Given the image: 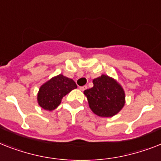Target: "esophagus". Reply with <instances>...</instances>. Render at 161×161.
Instances as JSON below:
<instances>
[{
    "label": "esophagus",
    "instance_id": "obj_1",
    "mask_svg": "<svg viewBox=\"0 0 161 161\" xmlns=\"http://www.w3.org/2000/svg\"><path fill=\"white\" fill-rule=\"evenodd\" d=\"M87 88V86H82V87H79V89L81 90V91H84V90H86Z\"/></svg>",
    "mask_w": 161,
    "mask_h": 161
}]
</instances>
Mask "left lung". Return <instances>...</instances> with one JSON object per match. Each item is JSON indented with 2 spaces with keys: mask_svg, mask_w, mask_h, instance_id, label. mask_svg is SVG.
Here are the masks:
<instances>
[{
  "mask_svg": "<svg viewBox=\"0 0 161 161\" xmlns=\"http://www.w3.org/2000/svg\"><path fill=\"white\" fill-rule=\"evenodd\" d=\"M92 83L93 87L84 91L91 110L103 117L118 113L125 104V92L121 85L103 74L93 79Z\"/></svg>",
  "mask_w": 161,
  "mask_h": 161,
  "instance_id": "8db88e82",
  "label": "left lung"
}]
</instances>
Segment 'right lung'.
<instances>
[{"mask_svg":"<svg viewBox=\"0 0 161 161\" xmlns=\"http://www.w3.org/2000/svg\"><path fill=\"white\" fill-rule=\"evenodd\" d=\"M74 88H77V85L73 79L59 74L40 87L38 103L44 110H54L61 103L63 97Z\"/></svg>","mask_w":161,"mask_h":161,"instance_id":"add662e5","label":"right lung"}]
</instances>
